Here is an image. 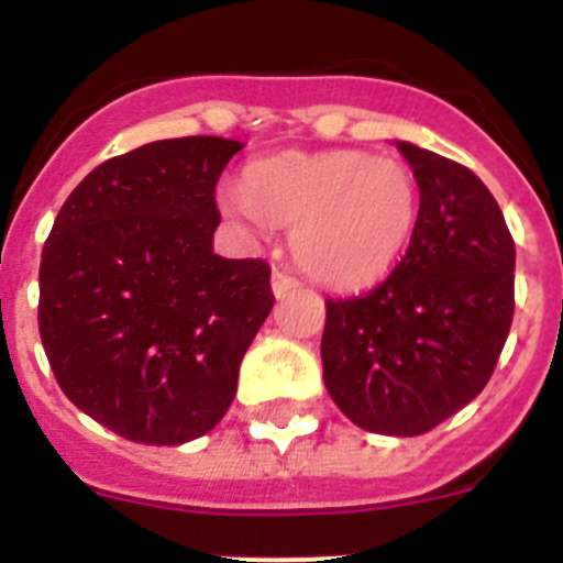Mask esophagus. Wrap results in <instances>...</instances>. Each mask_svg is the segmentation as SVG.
Wrapping results in <instances>:
<instances>
[{
  "label": "esophagus",
  "instance_id": "obj_1",
  "mask_svg": "<svg viewBox=\"0 0 563 563\" xmlns=\"http://www.w3.org/2000/svg\"><path fill=\"white\" fill-rule=\"evenodd\" d=\"M273 292H276V298H285L287 292L296 290L298 287V278L290 276V273H282V271H273Z\"/></svg>",
  "mask_w": 563,
  "mask_h": 563
}]
</instances>
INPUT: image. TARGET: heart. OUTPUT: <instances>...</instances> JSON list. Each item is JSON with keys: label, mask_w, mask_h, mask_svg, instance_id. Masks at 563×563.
I'll list each match as a JSON object with an SVG mask.
<instances>
[{"label": "heart", "mask_w": 563, "mask_h": 563, "mask_svg": "<svg viewBox=\"0 0 563 563\" xmlns=\"http://www.w3.org/2000/svg\"><path fill=\"white\" fill-rule=\"evenodd\" d=\"M420 183L395 157L369 152L276 154L247 166L225 208L247 222L292 228L298 267L316 282L355 290L383 278L420 220Z\"/></svg>", "instance_id": "b5f03b06"}]
</instances>
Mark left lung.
Instances as JSON below:
<instances>
[{
  "label": "left lung",
  "mask_w": 563,
  "mask_h": 563,
  "mask_svg": "<svg viewBox=\"0 0 563 563\" xmlns=\"http://www.w3.org/2000/svg\"><path fill=\"white\" fill-rule=\"evenodd\" d=\"M420 183L406 256L375 290L327 298L324 383L375 434L417 437L474 400L514 321L516 245L499 202L471 168L397 143Z\"/></svg>",
  "instance_id": "left-lung-1"
}]
</instances>
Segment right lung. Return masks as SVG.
<instances>
[{"label": "right lung", "mask_w": 563, "mask_h": 563, "mask_svg": "<svg viewBox=\"0 0 563 563\" xmlns=\"http://www.w3.org/2000/svg\"><path fill=\"white\" fill-rule=\"evenodd\" d=\"M242 148L174 137L84 177L38 267L49 369L84 415L146 445L208 434L273 310L271 265L213 253L220 174Z\"/></svg>", "instance_id": "1"}]
</instances>
